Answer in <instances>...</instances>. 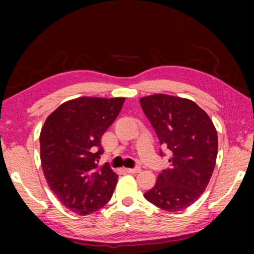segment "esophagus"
<instances>
[{"mask_svg": "<svg viewBox=\"0 0 254 254\" xmlns=\"http://www.w3.org/2000/svg\"><path fill=\"white\" fill-rule=\"evenodd\" d=\"M126 170V172L128 173H131V175H136V173L141 172V168H134V169H125Z\"/></svg>", "mask_w": 254, "mask_h": 254, "instance_id": "1", "label": "esophagus"}]
</instances>
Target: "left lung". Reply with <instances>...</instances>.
Segmentation results:
<instances>
[{
    "instance_id": "1",
    "label": "left lung",
    "mask_w": 254,
    "mask_h": 254,
    "mask_svg": "<svg viewBox=\"0 0 254 254\" xmlns=\"http://www.w3.org/2000/svg\"><path fill=\"white\" fill-rule=\"evenodd\" d=\"M140 104L170 155V168L159 173L144 197L171 213L185 209L199 199L213 175L218 148L216 128L190 99L158 93L143 97Z\"/></svg>"
}]
</instances>
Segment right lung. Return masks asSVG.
Masks as SVG:
<instances>
[{"mask_svg":"<svg viewBox=\"0 0 254 254\" xmlns=\"http://www.w3.org/2000/svg\"><path fill=\"white\" fill-rule=\"evenodd\" d=\"M125 98L79 97L61 104L40 131V161L48 186L65 208L89 215L112 197L118 175L98 166L103 134L119 116Z\"/></svg>","mask_w":254,"mask_h":254,"instance_id":"right-lung-1","label":"right lung"}]
</instances>
